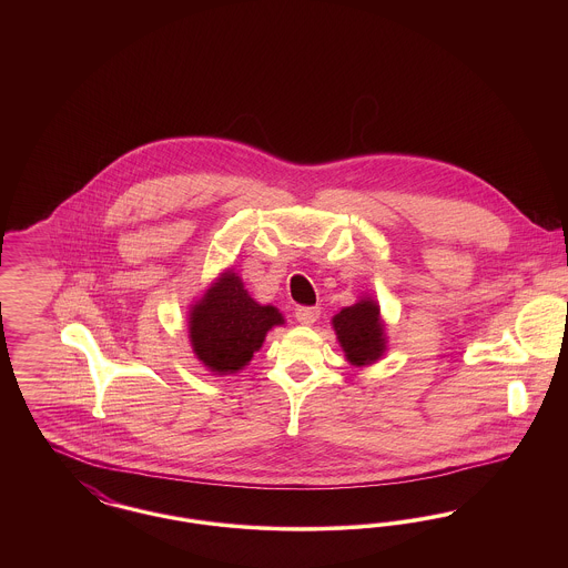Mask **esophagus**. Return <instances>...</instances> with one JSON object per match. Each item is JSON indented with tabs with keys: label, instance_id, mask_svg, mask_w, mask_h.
<instances>
[{
	"label": "esophagus",
	"instance_id": "34e87169",
	"mask_svg": "<svg viewBox=\"0 0 568 568\" xmlns=\"http://www.w3.org/2000/svg\"><path fill=\"white\" fill-rule=\"evenodd\" d=\"M322 315L320 306H300L296 308V320L302 325H313Z\"/></svg>",
	"mask_w": 568,
	"mask_h": 568
}]
</instances>
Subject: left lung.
<instances>
[{"instance_id":"left-lung-1","label":"left lung","mask_w":568,"mask_h":568,"mask_svg":"<svg viewBox=\"0 0 568 568\" xmlns=\"http://www.w3.org/2000/svg\"><path fill=\"white\" fill-rule=\"evenodd\" d=\"M336 338L353 366H368L385 353V327L373 297H362L332 320Z\"/></svg>"}]
</instances>
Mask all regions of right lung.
<instances>
[{
  "label": "right lung",
  "mask_w": 568,
  "mask_h": 568,
  "mask_svg": "<svg viewBox=\"0 0 568 568\" xmlns=\"http://www.w3.org/2000/svg\"><path fill=\"white\" fill-rule=\"evenodd\" d=\"M285 320L271 304H257L236 272L225 271L190 311V341L197 359L215 375L243 371L268 329Z\"/></svg>",
  "instance_id": "right-lung-1"
}]
</instances>
